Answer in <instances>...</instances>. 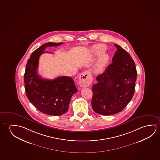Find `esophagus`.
Listing matches in <instances>:
<instances>
[{
  "label": "esophagus",
  "instance_id": "esophagus-1",
  "mask_svg": "<svg viewBox=\"0 0 160 160\" xmlns=\"http://www.w3.org/2000/svg\"><path fill=\"white\" fill-rule=\"evenodd\" d=\"M92 78L86 71L81 73L79 78V84L81 88H86L90 85Z\"/></svg>",
  "mask_w": 160,
  "mask_h": 160
}]
</instances>
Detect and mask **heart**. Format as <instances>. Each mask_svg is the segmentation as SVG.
Returning <instances> with one entry per match:
<instances>
[{
	"mask_svg": "<svg viewBox=\"0 0 160 160\" xmlns=\"http://www.w3.org/2000/svg\"><path fill=\"white\" fill-rule=\"evenodd\" d=\"M93 50L96 55H99L106 50V47L102 44L96 45L93 47ZM109 59L110 57L108 54L102 53L100 55L93 67V71L95 73L101 72L108 63Z\"/></svg>",
	"mask_w": 160,
	"mask_h": 160,
	"instance_id": "b5f03b06",
	"label": "heart"
}]
</instances>
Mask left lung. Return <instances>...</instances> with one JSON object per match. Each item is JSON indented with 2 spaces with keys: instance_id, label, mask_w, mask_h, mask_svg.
<instances>
[{
  "instance_id": "8db88e82",
  "label": "left lung",
  "mask_w": 160,
  "mask_h": 160,
  "mask_svg": "<svg viewBox=\"0 0 160 160\" xmlns=\"http://www.w3.org/2000/svg\"><path fill=\"white\" fill-rule=\"evenodd\" d=\"M111 64L97 78L92 86L93 110L102 115H111L123 110L132 98L137 71L130 55L118 45Z\"/></svg>"
}]
</instances>
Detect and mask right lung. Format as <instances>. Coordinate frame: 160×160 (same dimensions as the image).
I'll list each match as a JSON object with an SVG mask.
<instances>
[{
  "mask_svg": "<svg viewBox=\"0 0 160 160\" xmlns=\"http://www.w3.org/2000/svg\"><path fill=\"white\" fill-rule=\"evenodd\" d=\"M62 42H48L32 52L24 74L25 90L29 101L42 113L60 116L66 113L71 97L78 91L73 79L60 76L54 80L42 78L37 73L40 55L47 47H58Z\"/></svg>",
  "mask_w": 160,
  "mask_h": 160,
  "instance_id": "1",
  "label": "right lung"
}]
</instances>
